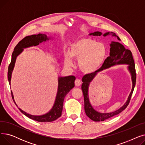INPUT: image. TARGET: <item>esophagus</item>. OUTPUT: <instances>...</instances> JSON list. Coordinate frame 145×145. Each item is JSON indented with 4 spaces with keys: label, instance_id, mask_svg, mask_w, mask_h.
I'll list each match as a JSON object with an SVG mask.
<instances>
[{
    "label": "esophagus",
    "instance_id": "1",
    "mask_svg": "<svg viewBox=\"0 0 145 145\" xmlns=\"http://www.w3.org/2000/svg\"><path fill=\"white\" fill-rule=\"evenodd\" d=\"M74 84L76 86H79L82 84V81L79 79H76L74 81Z\"/></svg>",
    "mask_w": 145,
    "mask_h": 145
}]
</instances>
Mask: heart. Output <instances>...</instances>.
Listing matches in <instances>:
<instances>
[{"label":"heart","instance_id":"heart-1","mask_svg":"<svg viewBox=\"0 0 145 145\" xmlns=\"http://www.w3.org/2000/svg\"><path fill=\"white\" fill-rule=\"evenodd\" d=\"M107 54L106 46L90 37H83L74 41L65 56V64L72 65V59L78 60L79 67L86 74L92 73L102 66Z\"/></svg>","mask_w":145,"mask_h":145}]
</instances>
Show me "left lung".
<instances>
[{"mask_svg": "<svg viewBox=\"0 0 145 145\" xmlns=\"http://www.w3.org/2000/svg\"><path fill=\"white\" fill-rule=\"evenodd\" d=\"M110 33L112 34L113 36H116L118 37V39L120 40V38L118 36H116L115 33L113 32H107L103 34V36H106L108 35H109ZM102 34V33L101 32L97 31L93 33H90L89 35L93 36H101ZM110 46V56L105 60L101 67L97 71H96L94 73L85 75L82 78L83 83L82 85V90L83 92V96H84L85 112L87 116H88L91 120L95 121H104L106 119H108L114 116L118 115L120 112L125 110L127 108L129 102H130L131 96L132 95L133 90L136 85V73L135 69V64L134 62V59L133 58L132 52L129 49H126L123 46L119 43V42H112ZM116 64H128L129 65L128 68L131 73L133 83L132 91L129 96L127 102L123 107H121L119 110L113 112L108 114L99 113L93 109L89 102L88 97V87L89 83L93 79L98 72Z\"/></svg>", "mask_w": 145, "mask_h": 145, "instance_id": "1", "label": "left lung"}]
</instances>
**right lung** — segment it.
Returning <instances> with one entry per match:
<instances>
[{
    "mask_svg": "<svg viewBox=\"0 0 145 145\" xmlns=\"http://www.w3.org/2000/svg\"><path fill=\"white\" fill-rule=\"evenodd\" d=\"M47 36L44 34H38L32 35L31 36H27L21 40L15 46L14 50L12 55V60L10 63L8 67V71H7V79H8L9 85H10V79L11 74L13 67L14 66L15 61H16V57L24 50V48L32 46H37L40 43L48 40ZM76 78L73 76H69L59 78V86L57 93L56 98L52 110L48 113L42 116H33L29 114L26 113L24 111L19 109L20 111L24 114L25 116L32 120L39 121V122H50L53 121L58 119L62 115V112L63 109V101L66 95L69 93V91L74 86V80ZM12 97L13 99V95L12 92H11ZM15 103L14 101H13ZM16 104V103H15ZM17 106V105L16 104Z\"/></svg>",
    "mask_w": 145,
    "mask_h": 145,
    "instance_id": "right-lung-1",
    "label": "right lung"
}]
</instances>
